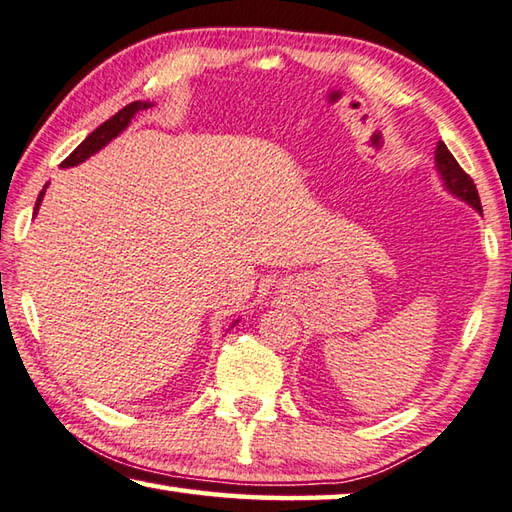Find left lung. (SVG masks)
Here are the masks:
<instances>
[{
  "label": "left lung",
  "instance_id": "8db88e82",
  "mask_svg": "<svg viewBox=\"0 0 512 512\" xmlns=\"http://www.w3.org/2000/svg\"><path fill=\"white\" fill-rule=\"evenodd\" d=\"M436 167H439V172L443 176L445 188H448L452 194H457V197H461L463 201H468L472 208L481 212V201H479L475 181L470 179V174L463 170L443 143H439V147H436Z\"/></svg>",
  "mask_w": 512,
  "mask_h": 512
}]
</instances>
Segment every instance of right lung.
I'll return each mask as SVG.
<instances>
[{
    "mask_svg": "<svg viewBox=\"0 0 512 512\" xmlns=\"http://www.w3.org/2000/svg\"><path fill=\"white\" fill-rule=\"evenodd\" d=\"M150 105H147V102H129L127 107H123L118 111V114H114L111 116L107 123H102L98 129H94V132H91L85 141H82L76 150H73L67 159H64L62 163H60V167H71V165H78V163H82V161H87L91 154H96L100 147H105L111 138L114 136H118L120 132H123V129L129 125V120L134 118V114L138 109H147ZM42 197H44V190L40 192V197H37V201H35V212H37V208H40V203H42Z\"/></svg>",
    "mask_w": 512,
    "mask_h": 512,
    "instance_id": "add662e5",
    "label": "right lung"
}]
</instances>
